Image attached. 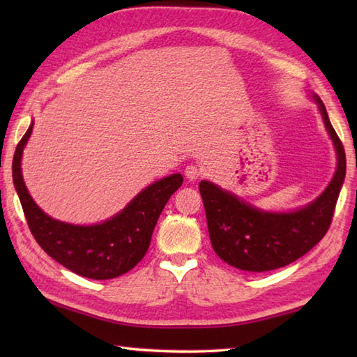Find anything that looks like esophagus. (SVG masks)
Segmentation results:
<instances>
[{
    "label": "esophagus",
    "instance_id": "esophagus-1",
    "mask_svg": "<svg viewBox=\"0 0 357 357\" xmlns=\"http://www.w3.org/2000/svg\"><path fill=\"white\" fill-rule=\"evenodd\" d=\"M201 173H202V170L199 169L198 165H187V167H185V170H184V174H185V178H187L188 181H196V179H199Z\"/></svg>",
    "mask_w": 357,
    "mask_h": 357
}]
</instances>
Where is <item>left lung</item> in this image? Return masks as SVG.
Here are the masks:
<instances>
[{"mask_svg":"<svg viewBox=\"0 0 357 357\" xmlns=\"http://www.w3.org/2000/svg\"><path fill=\"white\" fill-rule=\"evenodd\" d=\"M336 151V172L325 190L305 206L288 211L255 207L210 181L199 192L215 253L234 268L262 273L299 259L319 242L331 224L347 170L345 150L321 98L310 92Z\"/></svg>","mask_w":357,"mask_h":357,"instance_id":"1","label":"left lung"}]
</instances>
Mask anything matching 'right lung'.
<instances>
[{
	"instance_id": "right-lung-1",
	"label": "right lung",
	"mask_w": 357,
	"mask_h": 357,
	"mask_svg": "<svg viewBox=\"0 0 357 357\" xmlns=\"http://www.w3.org/2000/svg\"><path fill=\"white\" fill-rule=\"evenodd\" d=\"M32 130L33 121L15 150L12 178L38 244L66 268L89 279H113L132 270L147 253L159 215L172 195L183 185V174L174 173L155 181L102 222L79 225L59 221L36 206L22 178V151Z\"/></svg>"
}]
</instances>
